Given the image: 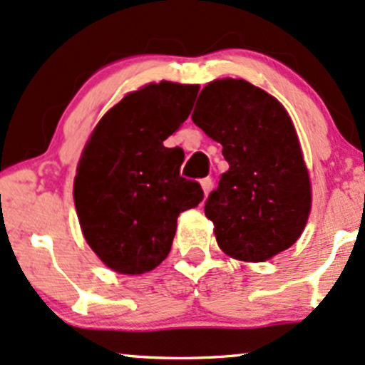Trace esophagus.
I'll use <instances>...</instances> for the list:
<instances>
[{
  "mask_svg": "<svg viewBox=\"0 0 365 365\" xmlns=\"http://www.w3.org/2000/svg\"><path fill=\"white\" fill-rule=\"evenodd\" d=\"M212 186H214V181H212L210 178H205V179H202V187H203V193H205V196H207L208 193H210Z\"/></svg>",
  "mask_w": 365,
  "mask_h": 365,
  "instance_id": "obj_1",
  "label": "esophagus"
}]
</instances>
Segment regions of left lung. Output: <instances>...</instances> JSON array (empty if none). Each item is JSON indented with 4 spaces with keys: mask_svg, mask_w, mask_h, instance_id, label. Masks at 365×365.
<instances>
[{
    "mask_svg": "<svg viewBox=\"0 0 365 365\" xmlns=\"http://www.w3.org/2000/svg\"><path fill=\"white\" fill-rule=\"evenodd\" d=\"M193 122L222 145L229 170L205 202L220 250L264 262L289 248L310 214V179L288 112L243 79L207 84Z\"/></svg>",
    "mask_w": 365,
    "mask_h": 365,
    "instance_id": "left-lung-1",
    "label": "left lung"
}]
</instances>
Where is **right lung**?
<instances>
[{"label":"right lung","instance_id":"add662e5","mask_svg":"<svg viewBox=\"0 0 365 365\" xmlns=\"http://www.w3.org/2000/svg\"><path fill=\"white\" fill-rule=\"evenodd\" d=\"M198 86L162 81L128 94L98 122L73 181L93 252L120 274L153 271L169 255L178 217L203 200L179 174L184 151L163 141L186 120Z\"/></svg>","mask_w":365,"mask_h":365}]
</instances>
